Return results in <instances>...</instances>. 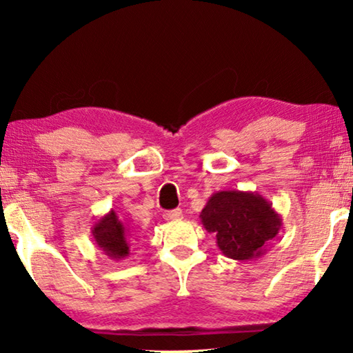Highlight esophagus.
<instances>
[{"label":"esophagus","mask_w":353,"mask_h":353,"mask_svg":"<svg viewBox=\"0 0 353 353\" xmlns=\"http://www.w3.org/2000/svg\"><path fill=\"white\" fill-rule=\"evenodd\" d=\"M163 218H165L166 221H179V219L183 218V213H182L181 208H174V210L166 212V213L163 214Z\"/></svg>","instance_id":"1"}]
</instances>
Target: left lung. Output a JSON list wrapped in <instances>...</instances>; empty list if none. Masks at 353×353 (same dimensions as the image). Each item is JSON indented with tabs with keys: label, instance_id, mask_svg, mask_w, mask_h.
Segmentation results:
<instances>
[{
	"label": "left lung",
	"instance_id": "left-lung-1",
	"mask_svg": "<svg viewBox=\"0 0 353 353\" xmlns=\"http://www.w3.org/2000/svg\"><path fill=\"white\" fill-rule=\"evenodd\" d=\"M202 225L216 235L225 256L246 261L259 259L282 227V216L255 191L225 190L210 196L201 212Z\"/></svg>",
	"mask_w": 353,
	"mask_h": 353
}]
</instances>
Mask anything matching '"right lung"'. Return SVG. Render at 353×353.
<instances>
[{"mask_svg":"<svg viewBox=\"0 0 353 353\" xmlns=\"http://www.w3.org/2000/svg\"><path fill=\"white\" fill-rule=\"evenodd\" d=\"M92 235L97 246L104 250V254L112 260L126 259L130 252L132 240H130L129 229L113 210L93 224Z\"/></svg>","mask_w":353,"mask_h":353,"instance_id":"right-lung-1","label":"right lung"}]
</instances>
